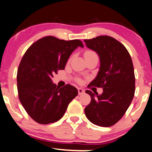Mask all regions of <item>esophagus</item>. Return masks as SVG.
I'll return each instance as SVG.
<instances>
[{"instance_id": "34e87169", "label": "esophagus", "mask_w": 152, "mask_h": 152, "mask_svg": "<svg viewBox=\"0 0 152 152\" xmlns=\"http://www.w3.org/2000/svg\"><path fill=\"white\" fill-rule=\"evenodd\" d=\"M78 94L81 95V94H83V93L85 92V91H84L83 89H82V88H78Z\"/></svg>"}]
</instances>
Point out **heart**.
<instances>
[{
    "instance_id": "obj_1",
    "label": "heart",
    "mask_w": 152,
    "mask_h": 152,
    "mask_svg": "<svg viewBox=\"0 0 152 152\" xmlns=\"http://www.w3.org/2000/svg\"><path fill=\"white\" fill-rule=\"evenodd\" d=\"M92 54H94V53L91 51V50H88V51H86V53H85L84 56H88V55H92Z\"/></svg>"
}]
</instances>
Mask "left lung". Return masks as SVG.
Instances as JSON below:
<instances>
[{
	"label": "left lung",
	"mask_w": 152,
	"mask_h": 152,
	"mask_svg": "<svg viewBox=\"0 0 152 152\" xmlns=\"http://www.w3.org/2000/svg\"><path fill=\"white\" fill-rule=\"evenodd\" d=\"M84 42L87 47L98 54L100 60L99 70L89 86L103 88L102 94L86 91L91 102L85 108V114L97 126H113L124 115L134 96L132 60L125 46L109 36H98Z\"/></svg>",
	"instance_id": "1"
}]
</instances>
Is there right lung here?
<instances>
[{
    "label": "right lung",
    "mask_w": 152,
    "mask_h": 152,
    "mask_svg": "<svg viewBox=\"0 0 152 152\" xmlns=\"http://www.w3.org/2000/svg\"><path fill=\"white\" fill-rule=\"evenodd\" d=\"M78 46V39L65 41L53 36L37 40L24 54L17 71L19 100L35 122L48 124L61 119L69 103L78 95L71 85L59 88L51 78L64 69L67 60Z\"/></svg>",
    "instance_id": "1"
}]
</instances>
